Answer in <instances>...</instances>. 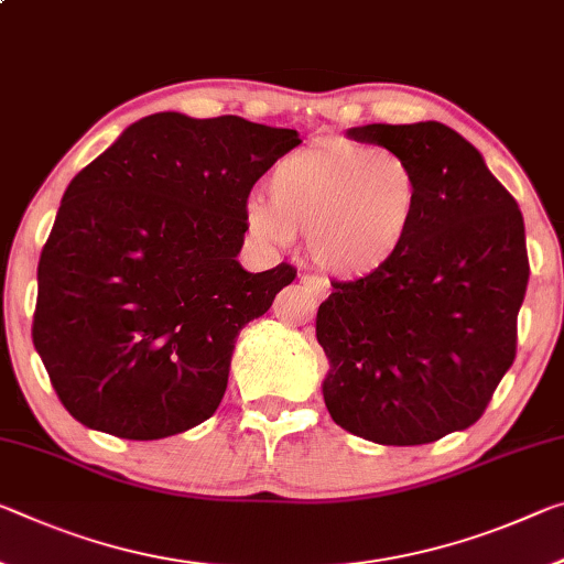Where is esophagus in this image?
<instances>
[{
	"instance_id": "esophagus-1",
	"label": "esophagus",
	"mask_w": 564,
	"mask_h": 564,
	"mask_svg": "<svg viewBox=\"0 0 564 564\" xmlns=\"http://www.w3.org/2000/svg\"><path fill=\"white\" fill-rule=\"evenodd\" d=\"M301 283H303V289H306V293L314 301H324L328 296V281L324 279V275L303 273L301 275Z\"/></svg>"
}]
</instances>
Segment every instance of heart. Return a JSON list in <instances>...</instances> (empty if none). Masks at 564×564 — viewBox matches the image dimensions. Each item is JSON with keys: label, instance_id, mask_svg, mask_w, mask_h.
Here are the masks:
<instances>
[{"label": "heart", "instance_id": "b5f03b06", "mask_svg": "<svg viewBox=\"0 0 564 564\" xmlns=\"http://www.w3.org/2000/svg\"><path fill=\"white\" fill-rule=\"evenodd\" d=\"M268 202L272 205L258 198L246 203L250 234L275 246L308 234L321 268L369 275L406 243L422 205V183L397 150L326 142L275 163Z\"/></svg>", "mask_w": 564, "mask_h": 564}]
</instances>
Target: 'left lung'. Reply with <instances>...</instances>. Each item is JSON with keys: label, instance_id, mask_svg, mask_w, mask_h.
Returning a JSON list of instances; mask_svg holds the SVG:
<instances>
[{"label": "left lung", "instance_id": "1", "mask_svg": "<svg viewBox=\"0 0 564 564\" xmlns=\"http://www.w3.org/2000/svg\"><path fill=\"white\" fill-rule=\"evenodd\" d=\"M348 138L404 155L422 205L387 265L330 281L316 316L324 401L361 440L429 444L475 424L514 361L530 279L524 220L479 150L442 122H377Z\"/></svg>", "mask_w": 564, "mask_h": 564}]
</instances>
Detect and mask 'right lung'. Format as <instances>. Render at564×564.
I'll return each instance as SVG.
<instances>
[{
  "label": "right lung",
  "instance_id": "right-lung-1",
  "mask_svg": "<svg viewBox=\"0 0 564 564\" xmlns=\"http://www.w3.org/2000/svg\"><path fill=\"white\" fill-rule=\"evenodd\" d=\"M296 130L158 112L67 185L37 268L32 341L79 424L163 440L216 414L236 336L296 268L238 263L246 203Z\"/></svg>",
  "mask_w": 564,
  "mask_h": 564
}]
</instances>
